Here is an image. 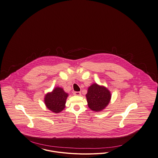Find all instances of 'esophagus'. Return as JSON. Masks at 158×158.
Listing matches in <instances>:
<instances>
[{"instance_id":"obj_1","label":"esophagus","mask_w":158,"mask_h":158,"mask_svg":"<svg viewBox=\"0 0 158 158\" xmlns=\"http://www.w3.org/2000/svg\"><path fill=\"white\" fill-rule=\"evenodd\" d=\"M74 95L76 96H80L81 95V92H75Z\"/></svg>"}]
</instances>
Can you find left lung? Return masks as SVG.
<instances>
[{
    "label": "left lung",
    "mask_w": 158,
    "mask_h": 158,
    "mask_svg": "<svg viewBox=\"0 0 158 158\" xmlns=\"http://www.w3.org/2000/svg\"><path fill=\"white\" fill-rule=\"evenodd\" d=\"M86 98L90 110L94 112H100L109 104L111 94L104 86L94 83L88 88Z\"/></svg>",
    "instance_id": "1"
}]
</instances>
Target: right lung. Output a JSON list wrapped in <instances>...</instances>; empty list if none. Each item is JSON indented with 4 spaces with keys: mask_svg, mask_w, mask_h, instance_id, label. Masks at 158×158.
<instances>
[{
    "mask_svg": "<svg viewBox=\"0 0 158 158\" xmlns=\"http://www.w3.org/2000/svg\"><path fill=\"white\" fill-rule=\"evenodd\" d=\"M68 93L62 88L55 87L52 92H48L44 97V104L46 107L54 113H59L66 106Z\"/></svg>",
    "mask_w": 158,
    "mask_h": 158,
    "instance_id": "obj_1",
    "label": "right lung"
}]
</instances>
